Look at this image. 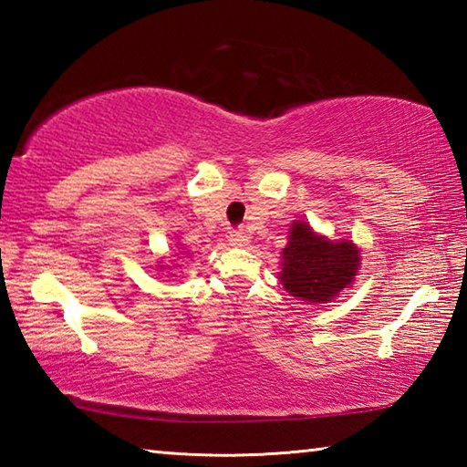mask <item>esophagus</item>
<instances>
[{
	"label": "esophagus",
	"mask_w": 467,
	"mask_h": 467,
	"mask_svg": "<svg viewBox=\"0 0 467 467\" xmlns=\"http://www.w3.org/2000/svg\"><path fill=\"white\" fill-rule=\"evenodd\" d=\"M231 244H233V247H244V244H249V236L241 233V231H233L231 233Z\"/></svg>",
	"instance_id": "34e87169"
}]
</instances>
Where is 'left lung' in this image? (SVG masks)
Instances as JSON below:
<instances>
[{"label": "left lung", "mask_w": 467, "mask_h": 467, "mask_svg": "<svg viewBox=\"0 0 467 467\" xmlns=\"http://www.w3.org/2000/svg\"><path fill=\"white\" fill-rule=\"evenodd\" d=\"M280 282L292 296L326 303L348 288L358 270V249L350 241L331 243L306 223L290 226V243L282 251Z\"/></svg>", "instance_id": "1"}]
</instances>
